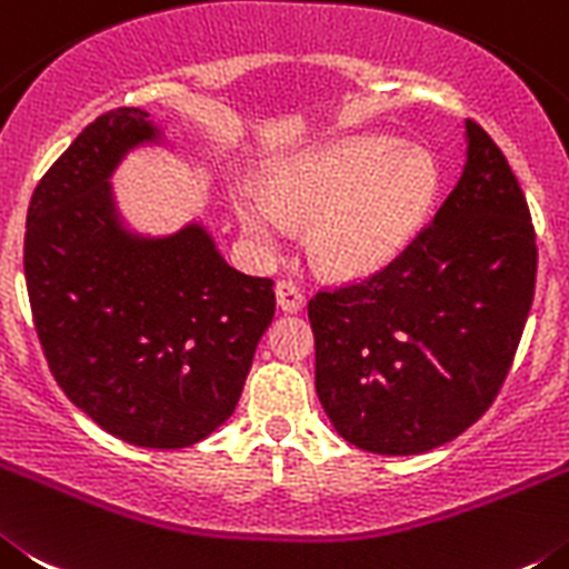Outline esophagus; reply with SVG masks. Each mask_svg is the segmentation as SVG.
<instances>
[{
	"label": "esophagus",
	"mask_w": 569,
	"mask_h": 569,
	"mask_svg": "<svg viewBox=\"0 0 569 569\" xmlns=\"http://www.w3.org/2000/svg\"><path fill=\"white\" fill-rule=\"evenodd\" d=\"M274 295H278V306L283 311H291V315H295V311H300L306 306V295L300 289H297L295 283H291V280H280L278 286H274Z\"/></svg>",
	"instance_id": "1"
}]
</instances>
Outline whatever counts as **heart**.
Masks as SVG:
<instances>
[{
    "instance_id": "1",
    "label": "heart",
    "mask_w": 569,
    "mask_h": 569,
    "mask_svg": "<svg viewBox=\"0 0 569 569\" xmlns=\"http://www.w3.org/2000/svg\"><path fill=\"white\" fill-rule=\"evenodd\" d=\"M437 192L428 152L362 136L297 156L272 178V196L247 183L232 203L258 247L278 249L291 223H311L309 249L322 272L366 278L411 247Z\"/></svg>"
}]
</instances>
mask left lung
Wrapping results in <instances>:
<instances>
[{"instance_id":"obj_1","label":"left lung","mask_w":569,"mask_h":569,"mask_svg":"<svg viewBox=\"0 0 569 569\" xmlns=\"http://www.w3.org/2000/svg\"><path fill=\"white\" fill-rule=\"evenodd\" d=\"M465 141L462 178L411 247L309 300L320 406L368 453L411 457L468 431L493 406L533 306L525 192L476 121Z\"/></svg>"}]
</instances>
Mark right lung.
<instances>
[{
    "mask_svg": "<svg viewBox=\"0 0 569 569\" xmlns=\"http://www.w3.org/2000/svg\"><path fill=\"white\" fill-rule=\"evenodd\" d=\"M158 141L138 107L79 132L30 198L24 280L70 402L112 437L170 450L232 417L274 317V283L229 266L201 223L167 238L124 227L110 176L127 152Z\"/></svg>",
    "mask_w": 569,
    "mask_h": 569,
    "instance_id": "right-lung-1",
    "label": "right lung"
}]
</instances>
